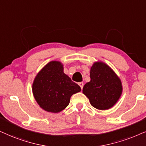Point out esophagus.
<instances>
[{"label": "esophagus", "instance_id": "esophagus-1", "mask_svg": "<svg viewBox=\"0 0 146 146\" xmlns=\"http://www.w3.org/2000/svg\"><path fill=\"white\" fill-rule=\"evenodd\" d=\"M78 84H79V86H80V87H81V89H83V85H84V84H83V82H80V83H78Z\"/></svg>", "mask_w": 146, "mask_h": 146}]
</instances>
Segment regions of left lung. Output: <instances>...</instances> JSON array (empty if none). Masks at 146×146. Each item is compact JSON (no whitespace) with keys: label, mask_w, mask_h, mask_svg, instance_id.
I'll return each instance as SVG.
<instances>
[{"label":"left lung","mask_w":146,"mask_h":146,"mask_svg":"<svg viewBox=\"0 0 146 146\" xmlns=\"http://www.w3.org/2000/svg\"><path fill=\"white\" fill-rule=\"evenodd\" d=\"M91 81L84 85L83 93L91 106L100 110H109L115 105L122 93L120 79L107 64L93 63L90 70Z\"/></svg>","instance_id":"8db88e82"}]
</instances>
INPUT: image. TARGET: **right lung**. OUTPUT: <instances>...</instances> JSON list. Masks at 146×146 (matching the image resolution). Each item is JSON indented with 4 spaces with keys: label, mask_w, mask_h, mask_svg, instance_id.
Masks as SVG:
<instances>
[{
    "label": "right lung",
    "mask_w": 146,
    "mask_h": 146,
    "mask_svg": "<svg viewBox=\"0 0 146 146\" xmlns=\"http://www.w3.org/2000/svg\"><path fill=\"white\" fill-rule=\"evenodd\" d=\"M33 93L39 106L48 112L59 113L66 108L70 98L81 91V87L64 73L59 61H50L36 75Z\"/></svg>",
    "instance_id": "right-lung-1"
}]
</instances>
